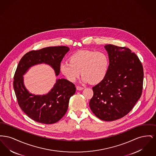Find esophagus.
Here are the masks:
<instances>
[{"mask_svg":"<svg viewBox=\"0 0 156 156\" xmlns=\"http://www.w3.org/2000/svg\"><path fill=\"white\" fill-rule=\"evenodd\" d=\"M83 89V88L82 87H80V86H76V89H77V90H82Z\"/></svg>","mask_w":156,"mask_h":156,"instance_id":"obj_1","label":"esophagus"}]
</instances>
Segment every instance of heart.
Here are the masks:
<instances>
[{"mask_svg":"<svg viewBox=\"0 0 156 156\" xmlns=\"http://www.w3.org/2000/svg\"><path fill=\"white\" fill-rule=\"evenodd\" d=\"M69 62L59 64V71L69 81L74 82L81 74L82 81L97 84L106 77L109 66L108 55L103 51L83 50L69 58Z\"/></svg>","mask_w":156,"mask_h":156,"instance_id":"b5f03b06","label":"heart"}]
</instances>
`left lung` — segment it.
<instances>
[{"label":"left lung","mask_w":156,"mask_h":156,"mask_svg":"<svg viewBox=\"0 0 156 156\" xmlns=\"http://www.w3.org/2000/svg\"><path fill=\"white\" fill-rule=\"evenodd\" d=\"M105 48L109 55L108 71L104 80L92 88L89 106L99 119L113 121L129 113L141 97L143 68L129 48L112 44Z\"/></svg>","instance_id":"obj_1"}]
</instances>
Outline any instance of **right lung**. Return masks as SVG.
<instances>
[{
    "mask_svg": "<svg viewBox=\"0 0 156 156\" xmlns=\"http://www.w3.org/2000/svg\"><path fill=\"white\" fill-rule=\"evenodd\" d=\"M69 51L66 46L49 47L26 53L20 60L14 75L13 87L19 105L29 118L44 124L57 122L67 112L69 101L76 91L75 85L66 79H58L45 95L31 94L25 88L23 75L30 67L45 63L59 74V64Z\"/></svg>",
    "mask_w": 156,
    "mask_h": 156,
    "instance_id": "obj_1",
    "label": "right lung"
}]
</instances>
